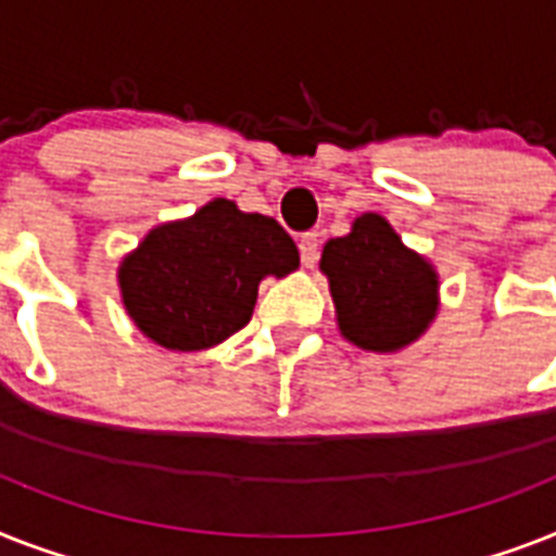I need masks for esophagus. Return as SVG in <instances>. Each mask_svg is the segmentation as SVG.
I'll return each instance as SVG.
<instances>
[{"label":"esophagus","instance_id":"34e87169","mask_svg":"<svg viewBox=\"0 0 556 556\" xmlns=\"http://www.w3.org/2000/svg\"><path fill=\"white\" fill-rule=\"evenodd\" d=\"M296 245H300L302 265L314 268V265H317V260H319V233L317 231H305L300 239H296Z\"/></svg>","mask_w":556,"mask_h":556}]
</instances>
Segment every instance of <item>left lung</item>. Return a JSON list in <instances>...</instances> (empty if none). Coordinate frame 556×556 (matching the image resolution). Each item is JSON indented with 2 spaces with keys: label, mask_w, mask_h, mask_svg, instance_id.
I'll use <instances>...</instances> for the list:
<instances>
[{
  "label": "left lung",
  "mask_w": 556,
  "mask_h": 556,
  "mask_svg": "<svg viewBox=\"0 0 556 556\" xmlns=\"http://www.w3.org/2000/svg\"><path fill=\"white\" fill-rule=\"evenodd\" d=\"M337 323L365 351H396L426 331L437 314V274L408 251L377 214H363L349 237L323 248Z\"/></svg>",
  "instance_id": "obj_1"
}]
</instances>
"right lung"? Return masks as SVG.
I'll list each match as a JSON object with an SVG mask.
<instances>
[{
  "label": "right lung",
  "instance_id": "1",
  "mask_svg": "<svg viewBox=\"0 0 556 556\" xmlns=\"http://www.w3.org/2000/svg\"><path fill=\"white\" fill-rule=\"evenodd\" d=\"M296 265V245L277 219L214 200L142 239L119 268L122 300L153 342L200 351L245 328L260 279Z\"/></svg>",
  "mask_w": 556,
  "mask_h": 556
}]
</instances>
